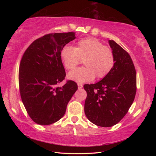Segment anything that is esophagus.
<instances>
[{
    "label": "esophagus",
    "mask_w": 156,
    "mask_h": 156,
    "mask_svg": "<svg viewBox=\"0 0 156 156\" xmlns=\"http://www.w3.org/2000/svg\"><path fill=\"white\" fill-rule=\"evenodd\" d=\"M78 88H79V89H80V88H82V87H83V85H82V84H80V83H78Z\"/></svg>",
    "instance_id": "esophagus-1"
}]
</instances>
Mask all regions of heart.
<instances>
[{
  "instance_id": "heart-1",
  "label": "heart",
  "mask_w": 156,
  "mask_h": 156,
  "mask_svg": "<svg viewBox=\"0 0 156 156\" xmlns=\"http://www.w3.org/2000/svg\"><path fill=\"white\" fill-rule=\"evenodd\" d=\"M61 58L64 67L72 70L83 60L84 67L71 72L68 78L72 80L84 83L105 78L111 72L115 64L112 49L93 37L79 41L73 48L66 46L61 52Z\"/></svg>"
}]
</instances>
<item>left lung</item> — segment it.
I'll use <instances>...</instances> for the list:
<instances>
[{"label":"left lung","instance_id":"8db88e82","mask_svg":"<svg viewBox=\"0 0 156 156\" xmlns=\"http://www.w3.org/2000/svg\"><path fill=\"white\" fill-rule=\"evenodd\" d=\"M114 54L111 72L96 84H84L87 92L84 103L87 117L92 123L112 127L127 114L137 90V76L131 56L113 40L108 41Z\"/></svg>","mask_w":156,"mask_h":156}]
</instances>
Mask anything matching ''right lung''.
I'll use <instances>...</instances> for the list:
<instances>
[{
    "label": "right lung",
    "instance_id": "add662e5",
    "mask_svg": "<svg viewBox=\"0 0 156 156\" xmlns=\"http://www.w3.org/2000/svg\"><path fill=\"white\" fill-rule=\"evenodd\" d=\"M75 38L74 32L47 34L35 40L23 54L19 69L20 94L29 117L39 125L59 120L77 90L72 80L58 87L66 76L61 52Z\"/></svg>",
    "mask_w": 156,
    "mask_h": 156
}]
</instances>
